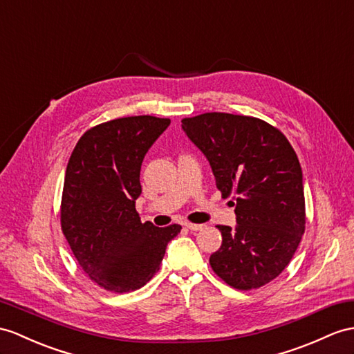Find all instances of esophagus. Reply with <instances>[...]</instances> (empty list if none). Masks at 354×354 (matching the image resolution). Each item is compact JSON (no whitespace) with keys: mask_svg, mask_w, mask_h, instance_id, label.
Returning <instances> with one entry per match:
<instances>
[{"mask_svg":"<svg viewBox=\"0 0 354 354\" xmlns=\"http://www.w3.org/2000/svg\"><path fill=\"white\" fill-rule=\"evenodd\" d=\"M185 227L191 231H200L204 228V225H201V223H192V222H185Z\"/></svg>","mask_w":354,"mask_h":354,"instance_id":"1","label":"esophagus"}]
</instances>
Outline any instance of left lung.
<instances>
[{
	"instance_id": "left-lung-1",
	"label": "left lung",
	"mask_w": 354,
	"mask_h": 354,
	"mask_svg": "<svg viewBox=\"0 0 354 354\" xmlns=\"http://www.w3.org/2000/svg\"><path fill=\"white\" fill-rule=\"evenodd\" d=\"M182 127L209 159L222 198L236 201V228L218 225L222 245L210 255L213 272L237 290L266 286L288 266L305 232L295 149L278 127L257 117L205 112L183 118Z\"/></svg>"
}]
</instances>
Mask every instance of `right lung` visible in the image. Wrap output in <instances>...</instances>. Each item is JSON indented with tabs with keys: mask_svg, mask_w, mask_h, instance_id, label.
<instances>
[{
	"mask_svg": "<svg viewBox=\"0 0 354 354\" xmlns=\"http://www.w3.org/2000/svg\"><path fill=\"white\" fill-rule=\"evenodd\" d=\"M169 118L135 115L88 129L68 159L59 221L77 264L99 287L131 292L160 267L167 245L182 227L141 222L135 200L145 153Z\"/></svg>",
	"mask_w": 354,
	"mask_h": 354,
	"instance_id": "right-lung-1",
	"label": "right lung"
}]
</instances>
